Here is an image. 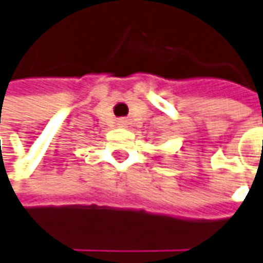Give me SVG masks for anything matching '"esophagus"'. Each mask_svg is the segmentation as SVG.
<instances>
[{
	"label": "esophagus",
	"instance_id": "esophagus-1",
	"mask_svg": "<svg viewBox=\"0 0 263 263\" xmlns=\"http://www.w3.org/2000/svg\"><path fill=\"white\" fill-rule=\"evenodd\" d=\"M123 123H124V120H120V124H123Z\"/></svg>",
	"mask_w": 263,
	"mask_h": 263
}]
</instances>
